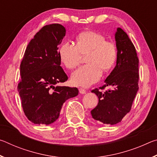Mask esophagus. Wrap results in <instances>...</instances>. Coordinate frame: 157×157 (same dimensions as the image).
<instances>
[{
	"instance_id": "34e87169",
	"label": "esophagus",
	"mask_w": 157,
	"mask_h": 157,
	"mask_svg": "<svg viewBox=\"0 0 157 157\" xmlns=\"http://www.w3.org/2000/svg\"><path fill=\"white\" fill-rule=\"evenodd\" d=\"M79 93H80L81 94H86V90H85L84 89H83V88H79Z\"/></svg>"
}]
</instances>
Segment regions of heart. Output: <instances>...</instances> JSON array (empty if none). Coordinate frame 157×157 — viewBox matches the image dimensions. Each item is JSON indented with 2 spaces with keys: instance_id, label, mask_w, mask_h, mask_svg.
I'll return each instance as SVG.
<instances>
[{
  "instance_id": "b5f03b06",
  "label": "heart",
  "mask_w": 157,
  "mask_h": 157,
  "mask_svg": "<svg viewBox=\"0 0 157 157\" xmlns=\"http://www.w3.org/2000/svg\"><path fill=\"white\" fill-rule=\"evenodd\" d=\"M85 62L71 75V82L76 86L88 87L100 79L103 71L113 67L118 50L112 41H106L105 36L94 31H84L75 39V46L63 42L59 49L60 61L68 69L78 66L82 56Z\"/></svg>"
}]
</instances>
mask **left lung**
<instances>
[{
	"instance_id": "obj_1",
	"label": "left lung",
	"mask_w": 157,
	"mask_h": 157,
	"mask_svg": "<svg viewBox=\"0 0 157 157\" xmlns=\"http://www.w3.org/2000/svg\"><path fill=\"white\" fill-rule=\"evenodd\" d=\"M118 50L116 65L100 89L112 86L113 89L104 93L98 89L91 92L98 97V104L91 113L95 120L103 124H115L122 121L131 110L139 90V59L136 48L123 29L115 33Z\"/></svg>"
}]
</instances>
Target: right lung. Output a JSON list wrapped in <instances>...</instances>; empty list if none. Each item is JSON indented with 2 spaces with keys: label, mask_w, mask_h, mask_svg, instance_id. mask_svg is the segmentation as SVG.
<instances>
[{
  "label": "right lung",
  "mask_w": 157,
  "mask_h": 157,
  "mask_svg": "<svg viewBox=\"0 0 157 157\" xmlns=\"http://www.w3.org/2000/svg\"><path fill=\"white\" fill-rule=\"evenodd\" d=\"M65 34V28L58 23L44 26L28 44L21 61L17 89L25 115L34 124L53 123L65 101L78 95L75 87L57 85L68 79L58 51Z\"/></svg>",
  "instance_id": "obj_1"
}]
</instances>
